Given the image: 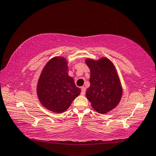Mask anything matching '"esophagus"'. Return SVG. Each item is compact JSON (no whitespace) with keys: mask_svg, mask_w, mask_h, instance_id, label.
Segmentation results:
<instances>
[{"mask_svg":"<svg viewBox=\"0 0 156 156\" xmlns=\"http://www.w3.org/2000/svg\"><path fill=\"white\" fill-rule=\"evenodd\" d=\"M85 92H86V87H81V95H84V94H85Z\"/></svg>","mask_w":156,"mask_h":156,"instance_id":"esophagus-1","label":"esophagus"}]
</instances>
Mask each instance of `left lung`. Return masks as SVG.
Wrapping results in <instances>:
<instances>
[{"label":"left lung","mask_w":156,"mask_h":156,"mask_svg":"<svg viewBox=\"0 0 156 156\" xmlns=\"http://www.w3.org/2000/svg\"><path fill=\"white\" fill-rule=\"evenodd\" d=\"M85 62L90 73L87 98L95 111L105 114L114 109L122 97L123 89L117 70L106 57L97 61L86 58Z\"/></svg>","instance_id":"8db88e82"}]
</instances>
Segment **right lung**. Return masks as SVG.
I'll use <instances>...</instances> for the list:
<instances>
[{"instance_id": "add662e5", "label": "right lung", "mask_w": 156, "mask_h": 156, "mask_svg": "<svg viewBox=\"0 0 156 156\" xmlns=\"http://www.w3.org/2000/svg\"><path fill=\"white\" fill-rule=\"evenodd\" d=\"M73 78L68 75L67 61L55 56L48 62L39 76L37 94L42 106L50 111L62 113L80 94Z\"/></svg>"}]
</instances>
